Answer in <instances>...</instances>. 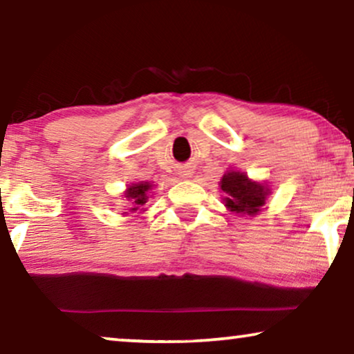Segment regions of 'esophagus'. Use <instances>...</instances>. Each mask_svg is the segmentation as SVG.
Masks as SVG:
<instances>
[{"mask_svg": "<svg viewBox=\"0 0 354 354\" xmlns=\"http://www.w3.org/2000/svg\"><path fill=\"white\" fill-rule=\"evenodd\" d=\"M183 172H185V174H182L183 177H190V176H192V172H190V171H183Z\"/></svg>", "mask_w": 354, "mask_h": 354, "instance_id": "obj_1", "label": "esophagus"}]
</instances>
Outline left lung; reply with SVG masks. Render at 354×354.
<instances>
[{
    "mask_svg": "<svg viewBox=\"0 0 354 354\" xmlns=\"http://www.w3.org/2000/svg\"><path fill=\"white\" fill-rule=\"evenodd\" d=\"M219 185L225 193V206L236 214H258L270 193L263 183L250 180L245 172L239 171H227Z\"/></svg>",
    "mask_w": 354,
    "mask_h": 354,
    "instance_id": "obj_1",
    "label": "left lung"
}]
</instances>
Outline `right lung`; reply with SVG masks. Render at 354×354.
Returning <instances> with one entry per match:
<instances>
[{
	"instance_id": "1",
	"label": "right lung",
	"mask_w": 354,
	"mask_h": 354,
	"mask_svg": "<svg viewBox=\"0 0 354 354\" xmlns=\"http://www.w3.org/2000/svg\"><path fill=\"white\" fill-rule=\"evenodd\" d=\"M153 188V183L149 182H138V183H132L129 185L127 190H125L124 196L127 198V201H130V211L135 212L138 209H143L145 203L148 201V193Z\"/></svg>"
}]
</instances>
